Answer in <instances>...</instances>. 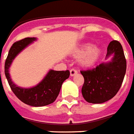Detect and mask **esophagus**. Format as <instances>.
<instances>
[{
    "mask_svg": "<svg viewBox=\"0 0 134 134\" xmlns=\"http://www.w3.org/2000/svg\"><path fill=\"white\" fill-rule=\"evenodd\" d=\"M76 74H77V71L76 70V69H72L70 70V74H71V77H73V76H74Z\"/></svg>",
    "mask_w": 134,
    "mask_h": 134,
    "instance_id": "34e87169",
    "label": "esophagus"
}]
</instances>
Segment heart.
Here are the masks:
<instances>
[{
	"mask_svg": "<svg viewBox=\"0 0 134 134\" xmlns=\"http://www.w3.org/2000/svg\"><path fill=\"white\" fill-rule=\"evenodd\" d=\"M100 54V49L94 47V45L91 43L82 44L75 52V54L77 56L82 57L81 63L85 66L94 65L98 60Z\"/></svg>",
	"mask_w": 134,
	"mask_h": 134,
	"instance_id": "heart-1",
	"label": "heart"
}]
</instances>
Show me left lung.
Returning <instances> with one entry per match:
<instances>
[{
	"label": "left lung",
	"mask_w": 134,
	"mask_h": 134,
	"mask_svg": "<svg viewBox=\"0 0 134 134\" xmlns=\"http://www.w3.org/2000/svg\"><path fill=\"white\" fill-rule=\"evenodd\" d=\"M110 57V61L80 71L84 77L82 94L88 103L99 104L108 101L122 86L126 72V60L122 46L116 40L111 41L108 46L106 59Z\"/></svg>",
	"instance_id": "1"
}]
</instances>
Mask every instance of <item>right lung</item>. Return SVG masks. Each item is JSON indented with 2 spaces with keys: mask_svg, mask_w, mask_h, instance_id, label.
<instances>
[{
  "mask_svg": "<svg viewBox=\"0 0 134 134\" xmlns=\"http://www.w3.org/2000/svg\"><path fill=\"white\" fill-rule=\"evenodd\" d=\"M35 40L36 37H26L12 46L5 62V75L11 89L20 100L31 106L41 107L55 101L63 82L69 77L70 72L69 70L54 71L51 69L37 85L31 88H22L15 84L9 74L11 65L15 57Z\"/></svg>",
  "mask_w": 134,
  "mask_h": 134,
  "instance_id": "1",
  "label": "right lung"
}]
</instances>
